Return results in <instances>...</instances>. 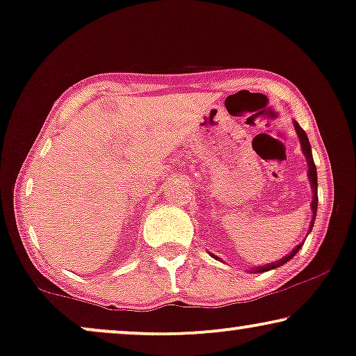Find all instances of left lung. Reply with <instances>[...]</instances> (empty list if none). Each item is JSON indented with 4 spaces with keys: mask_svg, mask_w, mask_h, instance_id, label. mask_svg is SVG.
I'll use <instances>...</instances> for the list:
<instances>
[{
    "mask_svg": "<svg viewBox=\"0 0 356 356\" xmlns=\"http://www.w3.org/2000/svg\"><path fill=\"white\" fill-rule=\"evenodd\" d=\"M293 127H295V132L298 135V140H300V145H302V152L305 154V158H307V164H308V179H309V185H312V192H313V200H312V211H313V216H312V222H309V229H308V234L309 230L313 229V224H314V219H316V209H318V174H316V166H314V161H313V154H312V145H309V140L307 137V134H305V130L298 126L297 121H293ZM302 242L300 245H297L292 252L285 254L280 259H277L276 263H268V264H263V266H254L250 269V273H266V271H271V269H276L279 266H282L287 261H290L300 248L303 247ZM214 259H218V261H222L221 258L216 257V254L209 253Z\"/></svg>",
    "mask_w": 356,
    "mask_h": 356,
    "instance_id": "left-lung-1",
    "label": "left lung"
}]
</instances>
